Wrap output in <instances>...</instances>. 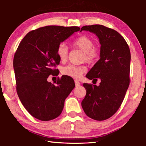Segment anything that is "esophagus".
Masks as SVG:
<instances>
[{"mask_svg": "<svg viewBox=\"0 0 146 146\" xmlns=\"http://www.w3.org/2000/svg\"><path fill=\"white\" fill-rule=\"evenodd\" d=\"M75 84L76 87H78V86H80V83L79 82L78 80H75Z\"/></svg>", "mask_w": 146, "mask_h": 146, "instance_id": "obj_1", "label": "esophagus"}]
</instances>
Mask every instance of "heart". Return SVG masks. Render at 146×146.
Here are the masks:
<instances>
[{"label":"heart","mask_w":146,"mask_h":146,"mask_svg":"<svg viewBox=\"0 0 146 146\" xmlns=\"http://www.w3.org/2000/svg\"><path fill=\"white\" fill-rule=\"evenodd\" d=\"M73 46L84 52L83 60L88 63H93L97 60L99 53L95 48V42L92 38L88 36H81L74 40ZM68 48L64 44H60L56 49V54L61 62H66L68 57ZM87 71L84 66L68 65L62 69V73L73 78H80Z\"/></svg>","instance_id":"heart-1"}]
</instances>
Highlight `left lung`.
Here are the masks:
<instances>
[{"label": "left lung", "mask_w": 146, "mask_h": 146, "mask_svg": "<svg viewBox=\"0 0 146 146\" xmlns=\"http://www.w3.org/2000/svg\"><path fill=\"white\" fill-rule=\"evenodd\" d=\"M95 33L100 44V59L86 75L100 85L84 83L86 95L82 107L87 116L104 120L117 111L129 85L131 53L126 41L114 29L95 24L81 28Z\"/></svg>", "instance_id": "8db88e82"}]
</instances>
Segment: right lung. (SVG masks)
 Instances as JSON below:
<instances>
[{
    "label": "right lung",
    "instance_id": "right-lung-1",
    "mask_svg": "<svg viewBox=\"0 0 146 146\" xmlns=\"http://www.w3.org/2000/svg\"><path fill=\"white\" fill-rule=\"evenodd\" d=\"M79 27L48 26L29 31L20 42L13 58L16 89L24 107L33 117L48 121L62 111L64 101L75 87L73 79L62 76L56 84L49 82L50 75L60 63L56 49L60 42Z\"/></svg>",
    "mask_w": 146,
    "mask_h": 146
}]
</instances>
